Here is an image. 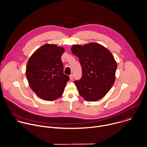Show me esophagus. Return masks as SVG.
I'll return each instance as SVG.
<instances>
[{
  "mask_svg": "<svg viewBox=\"0 0 147 147\" xmlns=\"http://www.w3.org/2000/svg\"><path fill=\"white\" fill-rule=\"evenodd\" d=\"M69 78H70V80H73V74L70 75Z\"/></svg>",
  "mask_w": 147,
  "mask_h": 147,
  "instance_id": "34e87169",
  "label": "esophagus"
}]
</instances>
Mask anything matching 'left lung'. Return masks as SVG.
<instances>
[{"instance_id": "1", "label": "left lung", "mask_w": 147, "mask_h": 147, "mask_svg": "<svg viewBox=\"0 0 147 147\" xmlns=\"http://www.w3.org/2000/svg\"><path fill=\"white\" fill-rule=\"evenodd\" d=\"M72 53L78 57L82 76L74 82L80 96L87 101L94 102L104 97L116 80L117 64L112 53L95 42L74 45Z\"/></svg>"}]
</instances>
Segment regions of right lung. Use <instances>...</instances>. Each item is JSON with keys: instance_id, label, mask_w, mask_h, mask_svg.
Instances as JSON below:
<instances>
[{"instance_id": "add662e5", "label": "right lung", "mask_w": 147, "mask_h": 147, "mask_svg": "<svg viewBox=\"0 0 147 147\" xmlns=\"http://www.w3.org/2000/svg\"><path fill=\"white\" fill-rule=\"evenodd\" d=\"M65 49L54 44H45L29 58L26 76L30 87L38 97L46 101L60 98L69 77L63 73L61 55Z\"/></svg>"}]
</instances>
